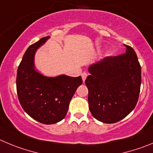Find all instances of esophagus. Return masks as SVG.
<instances>
[{
	"instance_id": "obj_1",
	"label": "esophagus",
	"mask_w": 153,
	"mask_h": 153,
	"mask_svg": "<svg viewBox=\"0 0 153 153\" xmlns=\"http://www.w3.org/2000/svg\"><path fill=\"white\" fill-rule=\"evenodd\" d=\"M87 76H88V73L87 72H83V73H81V78H82V80L85 82V79L87 78Z\"/></svg>"
}]
</instances>
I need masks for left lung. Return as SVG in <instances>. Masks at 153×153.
<instances>
[{"label": "left lung", "mask_w": 153, "mask_h": 153, "mask_svg": "<svg viewBox=\"0 0 153 153\" xmlns=\"http://www.w3.org/2000/svg\"><path fill=\"white\" fill-rule=\"evenodd\" d=\"M126 53L107 56L88 68L85 84L91 114L100 122L112 124L134 109L139 98L141 67L131 47Z\"/></svg>", "instance_id": "left-lung-1"}]
</instances>
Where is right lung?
<instances>
[{
  "mask_svg": "<svg viewBox=\"0 0 153 153\" xmlns=\"http://www.w3.org/2000/svg\"><path fill=\"white\" fill-rule=\"evenodd\" d=\"M49 38L44 37L28 47L16 75L17 95L22 109L44 125L55 124L65 118L70 100L82 84L81 76L47 77L35 69V52Z\"/></svg>",
  "mask_w": 153,
  "mask_h": 153,
  "instance_id": "right-lung-1",
  "label": "right lung"
}]
</instances>
